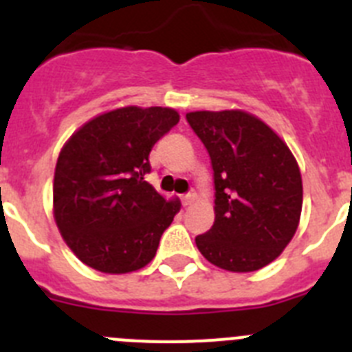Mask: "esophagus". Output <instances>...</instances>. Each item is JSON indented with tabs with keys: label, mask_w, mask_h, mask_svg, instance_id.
I'll return each mask as SVG.
<instances>
[{
	"label": "esophagus",
	"mask_w": 352,
	"mask_h": 352,
	"mask_svg": "<svg viewBox=\"0 0 352 352\" xmlns=\"http://www.w3.org/2000/svg\"><path fill=\"white\" fill-rule=\"evenodd\" d=\"M195 201V194L194 192H188V194H185L182 197V203L185 204V206H188V204H192Z\"/></svg>",
	"instance_id": "esophagus-1"
}]
</instances>
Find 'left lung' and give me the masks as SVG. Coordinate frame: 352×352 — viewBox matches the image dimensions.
I'll list each match as a JSON object with an SVG mask.
<instances>
[{
	"mask_svg": "<svg viewBox=\"0 0 352 352\" xmlns=\"http://www.w3.org/2000/svg\"><path fill=\"white\" fill-rule=\"evenodd\" d=\"M210 155L214 222L195 236L199 252L227 272L264 268L300 223L303 185L296 158L272 129L245 111L186 114Z\"/></svg>",
	"mask_w": 352,
	"mask_h": 352,
	"instance_id": "obj_1",
	"label": "left lung"
}]
</instances>
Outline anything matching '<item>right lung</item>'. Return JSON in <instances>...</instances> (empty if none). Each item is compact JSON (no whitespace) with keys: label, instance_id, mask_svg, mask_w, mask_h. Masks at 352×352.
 <instances>
[{"label":"right lung","instance_id":"right-lung-1","mask_svg":"<svg viewBox=\"0 0 352 352\" xmlns=\"http://www.w3.org/2000/svg\"><path fill=\"white\" fill-rule=\"evenodd\" d=\"M179 121L169 107H121L93 118L61 149L54 170V219L70 250L102 273L144 268L179 201L146 182L149 151Z\"/></svg>","mask_w":352,"mask_h":352}]
</instances>
